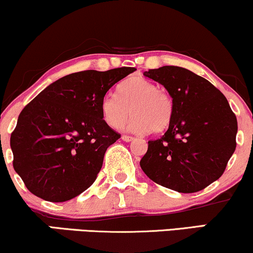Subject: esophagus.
I'll list each match as a JSON object with an SVG mask.
<instances>
[{
  "label": "esophagus",
  "instance_id": "1",
  "mask_svg": "<svg viewBox=\"0 0 253 253\" xmlns=\"http://www.w3.org/2000/svg\"><path fill=\"white\" fill-rule=\"evenodd\" d=\"M121 139H123L124 141L129 142V141H133V140H134L135 138H133V136H130V135H126V134H124L123 136H121Z\"/></svg>",
  "mask_w": 253,
  "mask_h": 253
}]
</instances>
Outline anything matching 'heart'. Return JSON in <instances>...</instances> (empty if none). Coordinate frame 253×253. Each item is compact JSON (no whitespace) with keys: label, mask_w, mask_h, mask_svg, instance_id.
<instances>
[{"label":"heart","mask_w":253,"mask_h":253,"mask_svg":"<svg viewBox=\"0 0 253 253\" xmlns=\"http://www.w3.org/2000/svg\"><path fill=\"white\" fill-rule=\"evenodd\" d=\"M119 96L107 94L102 101L103 118L113 128H121L132 114V132L163 133L171 126L173 99L169 93L160 90L156 82L132 77L119 86Z\"/></svg>","instance_id":"b5f03b06"}]
</instances>
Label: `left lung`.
Wrapping results in <instances>:
<instances>
[{
    "label": "left lung",
    "mask_w": 253,
    "mask_h": 253,
    "mask_svg": "<svg viewBox=\"0 0 253 253\" xmlns=\"http://www.w3.org/2000/svg\"><path fill=\"white\" fill-rule=\"evenodd\" d=\"M144 75L166 88L174 112L165 134L148 141L142 171L176 192L204 190L220 178L236 150V115L218 88L186 68L164 66Z\"/></svg>",
    "instance_id": "8db88e82"
}]
</instances>
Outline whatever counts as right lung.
<instances>
[{"label":"right lung","instance_id":"add662e5","mask_svg":"<svg viewBox=\"0 0 253 253\" xmlns=\"http://www.w3.org/2000/svg\"><path fill=\"white\" fill-rule=\"evenodd\" d=\"M133 67L73 73L22 109L10 135L13 166L33 194L71 200L95 181L103 157L120 138L103 120L102 101Z\"/></svg>","mask_w":253,"mask_h":253}]
</instances>
